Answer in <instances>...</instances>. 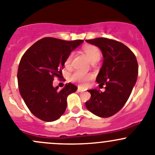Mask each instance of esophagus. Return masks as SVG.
Wrapping results in <instances>:
<instances>
[{"label": "esophagus", "instance_id": "obj_1", "mask_svg": "<svg viewBox=\"0 0 155 155\" xmlns=\"http://www.w3.org/2000/svg\"><path fill=\"white\" fill-rule=\"evenodd\" d=\"M77 91H78V92H82V91H83L82 88H80V87H78Z\"/></svg>", "mask_w": 155, "mask_h": 155}]
</instances>
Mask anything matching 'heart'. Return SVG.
Listing matches in <instances>:
<instances>
[{"label":"heart","instance_id":"obj_1","mask_svg":"<svg viewBox=\"0 0 155 155\" xmlns=\"http://www.w3.org/2000/svg\"><path fill=\"white\" fill-rule=\"evenodd\" d=\"M83 52L89 61L91 63L94 61H98L100 58L101 53L99 49L97 47L94 45H87L83 48ZM73 53H71L68 55L64 61V66L66 68H70L71 66V61H72ZM93 76L91 73H86L81 72V71H75L74 73H72L71 76V80L73 82L78 83L81 86H84L87 84V83L92 79Z\"/></svg>","mask_w":155,"mask_h":155}]
</instances>
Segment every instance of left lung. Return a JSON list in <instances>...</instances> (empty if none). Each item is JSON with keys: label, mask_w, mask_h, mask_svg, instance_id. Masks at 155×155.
<instances>
[{"label": "left lung", "mask_w": 155, "mask_h": 155, "mask_svg": "<svg viewBox=\"0 0 155 155\" xmlns=\"http://www.w3.org/2000/svg\"><path fill=\"white\" fill-rule=\"evenodd\" d=\"M98 47L104 60L97 77L99 86L105 91L89 90L91 97L86 107L94 114L109 117L117 114L127 102L136 83L138 64L135 55L128 47L117 41L106 38L86 40Z\"/></svg>", "instance_id": "left-lung-1"}]
</instances>
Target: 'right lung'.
<instances>
[{
    "mask_svg": "<svg viewBox=\"0 0 155 155\" xmlns=\"http://www.w3.org/2000/svg\"><path fill=\"white\" fill-rule=\"evenodd\" d=\"M83 40L41 38L23 55L18 70L19 92L32 114L45 122H53L64 113L67 97L77 87L68 83L61 91L53 86L54 77L62 76L64 61Z\"/></svg>",
    "mask_w": 155,
    "mask_h": 155,
    "instance_id": "1",
    "label": "right lung"
}]
</instances>
